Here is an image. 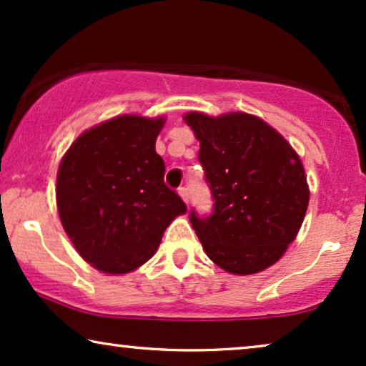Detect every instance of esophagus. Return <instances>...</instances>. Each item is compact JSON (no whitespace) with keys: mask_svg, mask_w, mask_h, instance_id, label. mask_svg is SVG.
<instances>
[{"mask_svg":"<svg viewBox=\"0 0 366 366\" xmlns=\"http://www.w3.org/2000/svg\"><path fill=\"white\" fill-rule=\"evenodd\" d=\"M179 196L182 197V201L189 204V199H191V194H189V189L187 187H180L179 189Z\"/></svg>","mask_w":366,"mask_h":366,"instance_id":"34e87169","label":"esophagus"}]
</instances>
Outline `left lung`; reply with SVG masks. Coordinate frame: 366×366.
Wrapping results in <instances>:
<instances>
[{
	"label": "left lung",
	"mask_w": 366,
	"mask_h": 366,
	"mask_svg": "<svg viewBox=\"0 0 366 366\" xmlns=\"http://www.w3.org/2000/svg\"><path fill=\"white\" fill-rule=\"evenodd\" d=\"M199 140V162L214 199L211 216L191 211L209 259L232 274L274 264L295 241L310 202L303 164L271 125L232 112L184 115Z\"/></svg>",
	"instance_id": "8db88e82"
}]
</instances>
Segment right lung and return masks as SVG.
Wrapping results in <instances>:
<instances>
[{
	"instance_id": "right-lung-1",
	"label": "right lung",
	"mask_w": 366,
	"mask_h": 366,
	"mask_svg": "<svg viewBox=\"0 0 366 366\" xmlns=\"http://www.w3.org/2000/svg\"><path fill=\"white\" fill-rule=\"evenodd\" d=\"M164 124V117H115L81 134L58 167L63 229L78 254L107 274L147 262L169 224L187 211L164 184L165 164L155 152Z\"/></svg>"
}]
</instances>
